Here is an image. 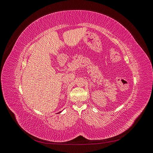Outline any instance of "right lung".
Wrapping results in <instances>:
<instances>
[{"label":"right lung","instance_id":"obj_1","mask_svg":"<svg viewBox=\"0 0 153 153\" xmlns=\"http://www.w3.org/2000/svg\"><path fill=\"white\" fill-rule=\"evenodd\" d=\"M60 112H59V113H60Z\"/></svg>","mask_w":153,"mask_h":153}]
</instances>
